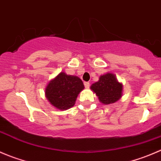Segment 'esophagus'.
<instances>
[{"instance_id": "obj_1", "label": "esophagus", "mask_w": 161, "mask_h": 161, "mask_svg": "<svg viewBox=\"0 0 161 161\" xmlns=\"http://www.w3.org/2000/svg\"><path fill=\"white\" fill-rule=\"evenodd\" d=\"M84 86H85L86 89H89V88H90V82H84Z\"/></svg>"}]
</instances>
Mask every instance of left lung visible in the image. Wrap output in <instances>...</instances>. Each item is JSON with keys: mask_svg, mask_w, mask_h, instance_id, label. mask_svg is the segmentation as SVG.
<instances>
[{"mask_svg": "<svg viewBox=\"0 0 161 161\" xmlns=\"http://www.w3.org/2000/svg\"><path fill=\"white\" fill-rule=\"evenodd\" d=\"M90 89L103 105L115 103L122 97V83L111 72L100 75L99 80L92 84Z\"/></svg>", "mask_w": 161, "mask_h": 161, "instance_id": "obj_1", "label": "left lung"}]
</instances>
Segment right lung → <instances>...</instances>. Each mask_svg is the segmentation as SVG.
Returning a JSON list of instances; mask_svg holds the SVG:
<instances>
[{
  "mask_svg": "<svg viewBox=\"0 0 161 161\" xmlns=\"http://www.w3.org/2000/svg\"><path fill=\"white\" fill-rule=\"evenodd\" d=\"M84 88L80 78L61 71L48 82L45 96L52 106L65 111L74 106L78 95Z\"/></svg>",
  "mask_w": 161,
  "mask_h": 161,
  "instance_id": "1",
  "label": "right lung"
}]
</instances>
